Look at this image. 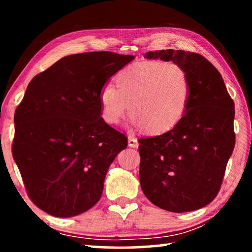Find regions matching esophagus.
I'll return each mask as SVG.
<instances>
[{
    "label": "esophagus",
    "instance_id": "1",
    "mask_svg": "<svg viewBox=\"0 0 252 252\" xmlns=\"http://www.w3.org/2000/svg\"><path fill=\"white\" fill-rule=\"evenodd\" d=\"M127 144H129V147H131V148H138L139 142L133 135H129L127 136Z\"/></svg>",
    "mask_w": 252,
    "mask_h": 252
}]
</instances>
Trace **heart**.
<instances>
[{
    "instance_id": "heart-1",
    "label": "heart",
    "mask_w": 252,
    "mask_h": 252,
    "mask_svg": "<svg viewBox=\"0 0 252 252\" xmlns=\"http://www.w3.org/2000/svg\"><path fill=\"white\" fill-rule=\"evenodd\" d=\"M114 82L105 84L99 96L102 118L109 125L120 123L129 106L132 122L151 134L173 129L185 117L190 80L177 63H140L119 72Z\"/></svg>"
}]
</instances>
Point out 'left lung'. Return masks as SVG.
Returning a JSON list of instances; mask_svg holds the SVG:
<instances>
[{"instance_id":"left-lung-1","label":"left lung","mask_w":252,"mask_h":252,"mask_svg":"<svg viewBox=\"0 0 252 252\" xmlns=\"http://www.w3.org/2000/svg\"><path fill=\"white\" fill-rule=\"evenodd\" d=\"M144 57L181 65L191 92L185 117L173 129L139 140L141 189L164 210H198L217 197L232 155L234 103L219 71L202 55L169 49Z\"/></svg>"}]
</instances>
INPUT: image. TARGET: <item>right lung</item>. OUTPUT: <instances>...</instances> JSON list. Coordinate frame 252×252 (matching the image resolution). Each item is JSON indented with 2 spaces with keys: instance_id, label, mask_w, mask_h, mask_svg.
<instances>
[{
  "instance_id": "obj_1",
  "label": "right lung",
  "mask_w": 252,
  "mask_h": 252,
  "mask_svg": "<svg viewBox=\"0 0 252 252\" xmlns=\"http://www.w3.org/2000/svg\"><path fill=\"white\" fill-rule=\"evenodd\" d=\"M133 55L72 54L34 76L15 110L12 155L30 199L51 216L81 215L99 201L126 136L101 117L100 92Z\"/></svg>"
}]
</instances>
